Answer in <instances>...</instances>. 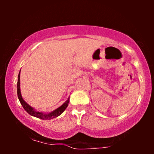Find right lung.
<instances>
[{
    "label": "right lung",
    "instance_id": "add662e5",
    "mask_svg": "<svg viewBox=\"0 0 154 154\" xmlns=\"http://www.w3.org/2000/svg\"><path fill=\"white\" fill-rule=\"evenodd\" d=\"M17 96L21 104L22 105L23 108L24 109V110L26 111L27 113H29L31 116H32L38 118V119H41L43 120H50V119H54V118H57V116H60L65 111V109H66L67 106H68V104L69 103V97L68 100H67L66 102L62 105V106H60L59 108L56 109L55 110L51 111L50 113H43V112H40V111H36L35 109H33L32 106H31L30 105L27 104V103L24 100V99L22 98V94H21V90H20V73H19L18 79H17Z\"/></svg>",
    "mask_w": 154,
    "mask_h": 154
}]
</instances>
